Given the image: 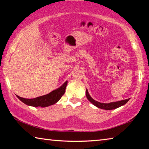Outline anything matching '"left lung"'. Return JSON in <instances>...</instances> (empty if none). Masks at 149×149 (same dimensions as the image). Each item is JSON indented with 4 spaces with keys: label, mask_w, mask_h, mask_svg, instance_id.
Returning <instances> with one entry per match:
<instances>
[{
    "label": "left lung",
    "mask_w": 149,
    "mask_h": 149,
    "mask_svg": "<svg viewBox=\"0 0 149 149\" xmlns=\"http://www.w3.org/2000/svg\"><path fill=\"white\" fill-rule=\"evenodd\" d=\"M86 97L87 98V99L89 100L93 104H94L98 108H101V109H104L107 110L116 109V108L120 107L121 106L124 105L128 101H129L130 100V99H125L123 100H120V101H118V102H110V103H101L98 101H96V100L93 99V98L89 95L87 89H86Z\"/></svg>",
    "instance_id": "left-lung-1"
}]
</instances>
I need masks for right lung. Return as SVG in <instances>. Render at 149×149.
<instances>
[{
	"instance_id": "1",
	"label": "right lung",
	"mask_w": 149,
	"mask_h": 149,
	"mask_svg": "<svg viewBox=\"0 0 149 149\" xmlns=\"http://www.w3.org/2000/svg\"><path fill=\"white\" fill-rule=\"evenodd\" d=\"M67 84L68 81H66L61 87L58 88L57 89L52 91L49 94L35 98V99H27L20 97L19 96H17V97L22 102L28 106H31V107H47L49 106L54 104L61 99L62 95L64 94Z\"/></svg>"
}]
</instances>
